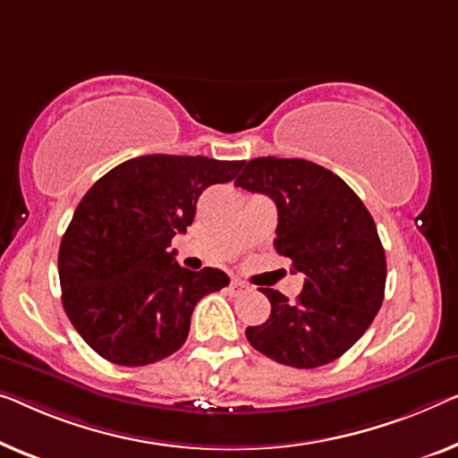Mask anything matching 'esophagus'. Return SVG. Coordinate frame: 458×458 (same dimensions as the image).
<instances>
[{"label": "esophagus", "instance_id": "34e87169", "mask_svg": "<svg viewBox=\"0 0 458 458\" xmlns=\"http://www.w3.org/2000/svg\"><path fill=\"white\" fill-rule=\"evenodd\" d=\"M247 290H249L247 285H244L242 282H238V279H232L230 285H228V292H230V294H234V296L242 294V292H247Z\"/></svg>", "mask_w": 458, "mask_h": 458}]
</instances>
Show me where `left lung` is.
<instances>
[{"label": "left lung", "mask_w": 458, "mask_h": 458, "mask_svg": "<svg viewBox=\"0 0 458 458\" xmlns=\"http://www.w3.org/2000/svg\"><path fill=\"white\" fill-rule=\"evenodd\" d=\"M234 185L276 201L273 244L304 276L296 302L261 290L271 315L249 327L250 345L306 370L344 356L385 298L386 259L370 211L344 179L302 158H252Z\"/></svg>", "instance_id": "left-lung-1"}]
</instances>
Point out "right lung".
<instances>
[{"mask_svg": "<svg viewBox=\"0 0 458 458\" xmlns=\"http://www.w3.org/2000/svg\"><path fill=\"white\" fill-rule=\"evenodd\" d=\"M244 160L140 156L81 197L59 247L61 302L76 331L108 361L146 366L187 341L195 304L230 284L220 269L189 271L168 250L211 185Z\"/></svg>", "mask_w": 458, "mask_h": 458, "instance_id": "add662e5", "label": "right lung"}]
</instances>
